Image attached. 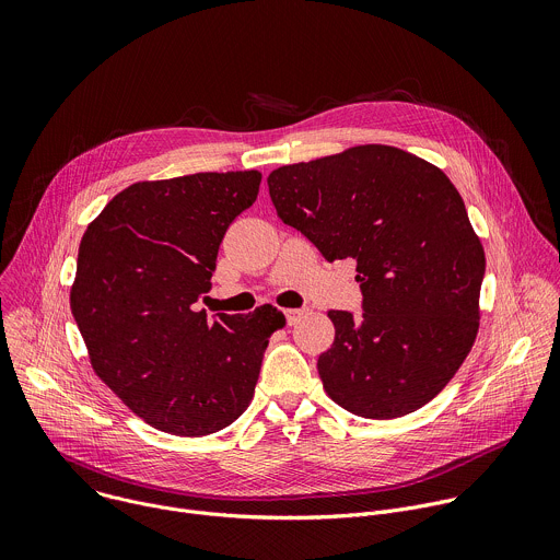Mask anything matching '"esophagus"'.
<instances>
[{
    "label": "esophagus",
    "mask_w": 560,
    "mask_h": 560,
    "mask_svg": "<svg viewBox=\"0 0 560 560\" xmlns=\"http://www.w3.org/2000/svg\"><path fill=\"white\" fill-rule=\"evenodd\" d=\"M283 314H285V322H288V326H292V324H296L299 318L305 314V307H288Z\"/></svg>",
    "instance_id": "1"
}]
</instances>
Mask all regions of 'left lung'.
I'll use <instances>...</instances> for the list:
<instances>
[{"label":"left lung","instance_id":"obj_1","mask_svg":"<svg viewBox=\"0 0 560 560\" xmlns=\"http://www.w3.org/2000/svg\"><path fill=\"white\" fill-rule=\"evenodd\" d=\"M277 214L335 259H357L361 316L330 310L316 361L335 404L365 419L423 408L478 332L486 253L443 171L392 145H357L270 173Z\"/></svg>","mask_w":560,"mask_h":560}]
</instances>
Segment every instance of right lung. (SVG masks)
Listing matches in <instances>:
<instances>
[{
    "mask_svg": "<svg viewBox=\"0 0 560 560\" xmlns=\"http://www.w3.org/2000/svg\"><path fill=\"white\" fill-rule=\"evenodd\" d=\"M261 173H197L121 190L89 225L70 310L97 376L152 428L206 436L250 406L272 305L197 310L228 225L257 199Z\"/></svg>",
    "mask_w": 560,
    "mask_h": 560,
    "instance_id": "1",
    "label": "right lung"
}]
</instances>
